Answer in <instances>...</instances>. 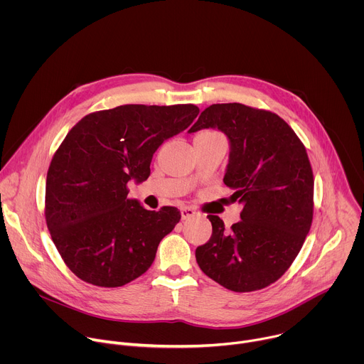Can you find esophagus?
I'll return each mask as SVG.
<instances>
[{
    "mask_svg": "<svg viewBox=\"0 0 364 364\" xmlns=\"http://www.w3.org/2000/svg\"><path fill=\"white\" fill-rule=\"evenodd\" d=\"M180 213H181V219H183V220H186V219L193 218V216L196 215V210L193 209V207H181Z\"/></svg>",
    "mask_w": 364,
    "mask_h": 364,
    "instance_id": "esophagus-1",
    "label": "esophagus"
}]
</instances>
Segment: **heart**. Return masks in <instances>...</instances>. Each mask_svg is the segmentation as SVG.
Here are the masks:
<instances>
[{"label": "heart", "instance_id": "b5f03b06", "mask_svg": "<svg viewBox=\"0 0 364 364\" xmlns=\"http://www.w3.org/2000/svg\"><path fill=\"white\" fill-rule=\"evenodd\" d=\"M203 134H215V132H203Z\"/></svg>", "mask_w": 364, "mask_h": 364}]
</instances>
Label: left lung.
I'll return each mask as SVG.
<instances>
[{
  "instance_id": "left-lung-1",
  "label": "left lung",
  "mask_w": 364,
  "mask_h": 364,
  "mask_svg": "<svg viewBox=\"0 0 364 364\" xmlns=\"http://www.w3.org/2000/svg\"><path fill=\"white\" fill-rule=\"evenodd\" d=\"M204 128L229 139L223 183L243 209L230 230L219 216H207L212 237L196 249V261L230 291L262 289L291 267L313 222L314 177L305 146L277 114L242 103L210 105L188 132Z\"/></svg>"
}]
</instances>
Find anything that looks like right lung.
<instances>
[{"instance_id": "right-lung-1", "label": "right lung", "mask_w": 364, "mask_h": 364, "mask_svg": "<svg viewBox=\"0 0 364 364\" xmlns=\"http://www.w3.org/2000/svg\"><path fill=\"white\" fill-rule=\"evenodd\" d=\"M196 105H122L82 118L50 163L46 223L82 281L115 288L141 277L180 222L176 207L144 209L127 184L149 177L154 152L198 115Z\"/></svg>"}]
</instances>
